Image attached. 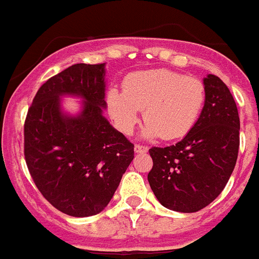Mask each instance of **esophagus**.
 <instances>
[{"label": "esophagus", "mask_w": 259, "mask_h": 259, "mask_svg": "<svg viewBox=\"0 0 259 259\" xmlns=\"http://www.w3.org/2000/svg\"><path fill=\"white\" fill-rule=\"evenodd\" d=\"M135 152L136 153H145L148 152V147L142 144H135Z\"/></svg>", "instance_id": "34e87169"}]
</instances>
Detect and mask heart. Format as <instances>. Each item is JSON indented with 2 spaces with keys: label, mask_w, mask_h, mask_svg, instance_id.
Segmentation results:
<instances>
[{
  "label": "heart",
  "mask_w": 259,
  "mask_h": 259,
  "mask_svg": "<svg viewBox=\"0 0 259 259\" xmlns=\"http://www.w3.org/2000/svg\"><path fill=\"white\" fill-rule=\"evenodd\" d=\"M205 99L201 80L168 68H152L130 74L123 82V93L110 90L107 108L123 134H131L139 111H143L144 136L173 140L196 125Z\"/></svg>",
  "instance_id": "1"
}]
</instances>
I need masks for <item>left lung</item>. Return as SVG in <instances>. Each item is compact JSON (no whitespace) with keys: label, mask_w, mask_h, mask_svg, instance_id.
I'll return each instance as SVG.
<instances>
[{"label":"left lung","mask_w":259,"mask_h":259,"mask_svg":"<svg viewBox=\"0 0 259 259\" xmlns=\"http://www.w3.org/2000/svg\"><path fill=\"white\" fill-rule=\"evenodd\" d=\"M204 86V110L187 136L149 149L151 189L163 206L181 213L201 210L224 191L240 148V116L229 89L211 74Z\"/></svg>","instance_id":"8db88e82"}]
</instances>
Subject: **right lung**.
Instances as JSON below:
<instances>
[{
  "instance_id": "obj_1",
  "label": "right lung",
  "mask_w": 259,
  "mask_h": 259,
  "mask_svg": "<svg viewBox=\"0 0 259 259\" xmlns=\"http://www.w3.org/2000/svg\"><path fill=\"white\" fill-rule=\"evenodd\" d=\"M104 63H76L39 87L23 125V153L38 191L72 217L98 214L134 160V144L103 116ZM62 95L80 96L76 117L60 110Z\"/></svg>"
}]
</instances>
